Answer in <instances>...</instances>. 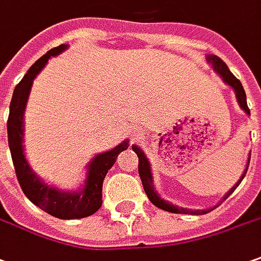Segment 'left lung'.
Listing matches in <instances>:
<instances>
[{
	"mask_svg": "<svg viewBox=\"0 0 261 261\" xmlns=\"http://www.w3.org/2000/svg\"><path fill=\"white\" fill-rule=\"evenodd\" d=\"M207 61L212 64L213 68H214L216 72H217L220 77L223 79V81L234 90L236 98H237V101H239V106L246 111V114H250V110L249 107H247L246 93H244V88H243L240 80L236 79L234 75L231 74V71L228 70V67L226 65V63H224L221 58H219L217 56H208L207 57ZM133 150H134V153L138 155V174H140V178H141V182H143V187H144L145 194H147V197L150 198V201H151L155 207H159V208H161V210H166V212L177 213V214H205V213L212 212L213 208H214V207H213V208H207V210H190V208H182V207H178V205L171 204L170 201L163 200V198L155 193V190H154L153 174H151V167H150L148 159L144 155L143 150H140V147H138V145H133ZM249 163H250V159L247 160V166H246V170H244V173H243L242 177H240V180L236 182L234 186H233V187H231V189L224 194L223 201H224V200H226V198H227L228 196H230V194H231V193L239 187V184L242 182V180L244 178V175H246V173H247Z\"/></svg>",
	"mask_w": 261,
	"mask_h": 261,
	"instance_id": "1",
	"label": "left lung"
}]
</instances>
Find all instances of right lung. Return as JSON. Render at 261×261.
I'll return each mask as SVG.
<instances>
[{"label": "right lung", "mask_w": 261, "mask_h": 261, "mask_svg": "<svg viewBox=\"0 0 261 261\" xmlns=\"http://www.w3.org/2000/svg\"><path fill=\"white\" fill-rule=\"evenodd\" d=\"M67 48L65 44H61L56 48L49 49L47 54L35 61L31 68L27 71L24 79L19 81L10 104V116L7 121L8 131V145L11 151L12 163L15 168V174L18 178L21 190L24 191L30 201L38 205L45 213L54 216L57 219L72 220L88 217L97 212L102 204V181L106 178L108 170L114 166L118 154L128 148V140L118 144L116 148L97 154L90 164L87 166V178L83 187L75 191H63L48 186L34 173L24 154V111H25L28 95L31 91L34 79L44 68L51 57L58 56Z\"/></svg>", "instance_id": "obj_1"}]
</instances>
